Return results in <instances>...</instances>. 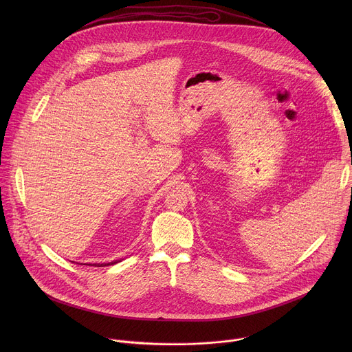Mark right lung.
I'll list each match as a JSON object with an SVG mask.
<instances>
[{
	"label": "right lung",
	"instance_id": "add662e5",
	"mask_svg": "<svg viewBox=\"0 0 352 352\" xmlns=\"http://www.w3.org/2000/svg\"><path fill=\"white\" fill-rule=\"evenodd\" d=\"M118 262H121V261H114V262H110V263H93L91 266H96V267H103V266H110V265H116V263H118ZM90 266V265H89Z\"/></svg>",
	"mask_w": 352,
	"mask_h": 352
}]
</instances>
